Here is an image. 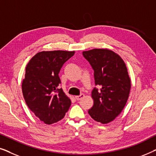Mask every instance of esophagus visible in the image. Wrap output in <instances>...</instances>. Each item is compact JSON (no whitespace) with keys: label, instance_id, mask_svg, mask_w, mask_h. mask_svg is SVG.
Returning <instances> with one entry per match:
<instances>
[{"label":"esophagus","instance_id":"1","mask_svg":"<svg viewBox=\"0 0 156 156\" xmlns=\"http://www.w3.org/2000/svg\"><path fill=\"white\" fill-rule=\"evenodd\" d=\"M84 97V94H81L79 96H76L75 97V99L77 100V101H79V100H81L82 99H83V98Z\"/></svg>","mask_w":156,"mask_h":156}]
</instances>
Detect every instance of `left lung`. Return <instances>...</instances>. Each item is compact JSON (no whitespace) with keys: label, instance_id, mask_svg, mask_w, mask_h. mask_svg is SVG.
I'll return each mask as SVG.
<instances>
[{"label":"left lung","instance_id":"left-lung-1","mask_svg":"<svg viewBox=\"0 0 156 156\" xmlns=\"http://www.w3.org/2000/svg\"><path fill=\"white\" fill-rule=\"evenodd\" d=\"M94 71L95 84L91 92L94 105L89 114L103 124L114 121L122 112L129 99L131 80L124 61L108 49H93L82 52Z\"/></svg>","mask_w":156,"mask_h":156}]
</instances>
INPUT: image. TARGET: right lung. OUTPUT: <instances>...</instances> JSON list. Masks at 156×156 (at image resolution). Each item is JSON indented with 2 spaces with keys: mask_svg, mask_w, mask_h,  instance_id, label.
Masks as SVG:
<instances>
[{
  "mask_svg": "<svg viewBox=\"0 0 156 156\" xmlns=\"http://www.w3.org/2000/svg\"><path fill=\"white\" fill-rule=\"evenodd\" d=\"M74 51H42L33 56L25 68L22 91L34 114L46 124H52L65 116L71 100L62 89L59 72Z\"/></svg>",
  "mask_w": 156,
  "mask_h": 156,
  "instance_id": "right-lung-1",
  "label": "right lung"
}]
</instances>
